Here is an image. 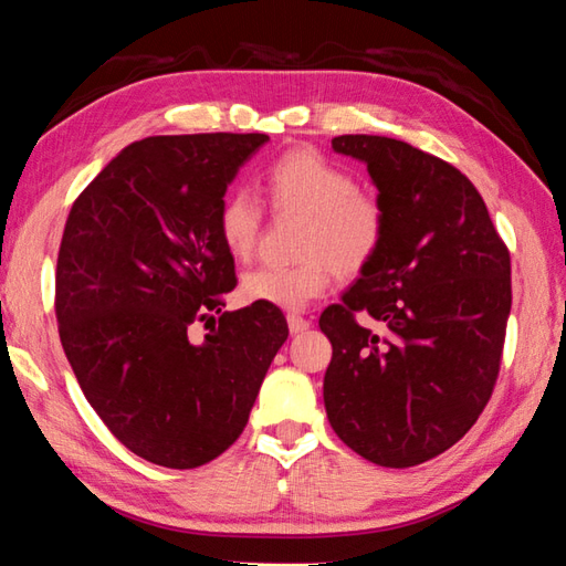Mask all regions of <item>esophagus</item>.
I'll return each instance as SVG.
<instances>
[{
  "label": "esophagus",
  "mask_w": 566,
  "mask_h": 566,
  "mask_svg": "<svg viewBox=\"0 0 566 566\" xmlns=\"http://www.w3.org/2000/svg\"><path fill=\"white\" fill-rule=\"evenodd\" d=\"M286 324H290V332L292 334H302V332H306V329L312 327V322L300 317V314H290V317H286Z\"/></svg>",
  "instance_id": "obj_1"
}]
</instances>
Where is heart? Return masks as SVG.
<instances>
[{"label":"heart","instance_id":"heart-1","mask_svg":"<svg viewBox=\"0 0 566 566\" xmlns=\"http://www.w3.org/2000/svg\"><path fill=\"white\" fill-rule=\"evenodd\" d=\"M274 212L300 214V256L294 266H256L242 280L247 302L276 310H302L327 290L332 270L357 276L377 260L387 237V209L379 197L361 191L357 177L314 149H292L272 161L262 177ZM219 239L234 260L254 252L262 207L249 191L224 197L217 214Z\"/></svg>","mask_w":566,"mask_h":566}]
</instances>
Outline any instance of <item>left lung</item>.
I'll return each mask as SVG.
<instances>
[{"mask_svg":"<svg viewBox=\"0 0 566 566\" xmlns=\"http://www.w3.org/2000/svg\"><path fill=\"white\" fill-rule=\"evenodd\" d=\"M332 149L367 165L387 237L319 317L332 342L324 407L359 457L415 467L457 444L492 397L510 252L472 181L447 161L377 134H342Z\"/></svg>","mask_w":566,"mask_h":566,"instance_id":"obj_1","label":"left lung"}]
</instances>
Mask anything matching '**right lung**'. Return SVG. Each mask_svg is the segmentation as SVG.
<instances>
[{
  "instance_id": "obj_1",
  "label": "right lung",
  "mask_w": 566,
  "mask_h": 566,
  "mask_svg": "<svg viewBox=\"0 0 566 566\" xmlns=\"http://www.w3.org/2000/svg\"><path fill=\"white\" fill-rule=\"evenodd\" d=\"M266 142L227 132L134 142L66 219L56 260L64 354L109 432L151 464L195 469L232 447L290 337L276 306L222 312L237 276L217 214ZM214 311L220 324L195 340L193 324Z\"/></svg>"
}]
</instances>
